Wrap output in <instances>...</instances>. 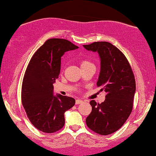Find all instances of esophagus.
<instances>
[{"instance_id":"34e87169","label":"esophagus","mask_w":156,"mask_h":156,"mask_svg":"<svg viewBox=\"0 0 156 156\" xmlns=\"http://www.w3.org/2000/svg\"><path fill=\"white\" fill-rule=\"evenodd\" d=\"M83 101L82 100V99H76V105L81 104V103H83Z\"/></svg>"}]
</instances>
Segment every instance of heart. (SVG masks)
<instances>
[{"label":"heart","instance_id":"b5f03b06","mask_svg":"<svg viewBox=\"0 0 156 156\" xmlns=\"http://www.w3.org/2000/svg\"><path fill=\"white\" fill-rule=\"evenodd\" d=\"M88 63H90L89 62L86 61V60H83V61L81 62V63H80V66H82V65H86V64H88Z\"/></svg>","mask_w":156,"mask_h":156}]
</instances>
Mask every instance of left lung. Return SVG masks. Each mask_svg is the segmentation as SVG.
<instances>
[{
    "label": "left lung",
    "mask_w": 156,
    "mask_h": 156,
    "mask_svg": "<svg viewBox=\"0 0 156 156\" xmlns=\"http://www.w3.org/2000/svg\"><path fill=\"white\" fill-rule=\"evenodd\" d=\"M83 47L98 52L101 67L97 85L107 93L101 104L90 102L92 110L86 118V125L100 135L112 134L124 124L132 111L136 91L134 73L124 54L110 43L94 42Z\"/></svg>",
    "instance_id": "obj_1"
}]
</instances>
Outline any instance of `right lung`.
<instances>
[{
  "instance_id": "add662e5",
  "label": "right lung",
  "mask_w": 156,
  "mask_h": 156,
  "mask_svg": "<svg viewBox=\"0 0 156 156\" xmlns=\"http://www.w3.org/2000/svg\"><path fill=\"white\" fill-rule=\"evenodd\" d=\"M78 48L65 39H48L28 64L22 81V102L32 124L41 132L60 130L65 125V111L76 103L72 97L54 96L53 83L59 77L61 57Z\"/></svg>"
}]
</instances>
